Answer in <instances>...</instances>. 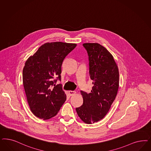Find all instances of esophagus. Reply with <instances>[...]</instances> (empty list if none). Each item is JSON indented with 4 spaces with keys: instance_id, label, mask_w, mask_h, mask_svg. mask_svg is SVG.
Instances as JSON below:
<instances>
[{
    "instance_id": "esophagus-1",
    "label": "esophagus",
    "mask_w": 151,
    "mask_h": 151,
    "mask_svg": "<svg viewBox=\"0 0 151 151\" xmlns=\"http://www.w3.org/2000/svg\"><path fill=\"white\" fill-rule=\"evenodd\" d=\"M68 93H69V94L70 96H72L74 95V94L76 93V92L75 91H69Z\"/></svg>"
}]
</instances>
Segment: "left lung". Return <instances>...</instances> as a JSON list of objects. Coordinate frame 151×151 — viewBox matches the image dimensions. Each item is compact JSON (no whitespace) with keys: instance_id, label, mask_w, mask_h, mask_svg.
Returning <instances> with one entry per match:
<instances>
[{"instance_id":"obj_1","label":"left lung","mask_w":151,"mask_h":151,"mask_svg":"<svg viewBox=\"0 0 151 151\" xmlns=\"http://www.w3.org/2000/svg\"><path fill=\"white\" fill-rule=\"evenodd\" d=\"M83 45L87 52L93 87L89 93L81 91L83 104L76 110L83 122L92 124L105 117L116 97L119 71L112 54L102 45L98 43Z\"/></svg>"}]
</instances>
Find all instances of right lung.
<instances>
[{
    "mask_svg": "<svg viewBox=\"0 0 151 151\" xmlns=\"http://www.w3.org/2000/svg\"><path fill=\"white\" fill-rule=\"evenodd\" d=\"M77 44L51 42L43 44L27 60L23 70V83L31 111L40 119L57 115L66 100L61 84L62 65Z\"/></svg>",
    "mask_w": 151,
    "mask_h": 151,
    "instance_id": "obj_1",
    "label": "right lung"
}]
</instances>
